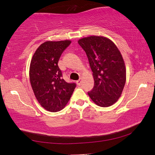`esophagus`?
Segmentation results:
<instances>
[{
  "instance_id": "obj_1",
  "label": "esophagus",
  "mask_w": 155,
  "mask_h": 155,
  "mask_svg": "<svg viewBox=\"0 0 155 155\" xmlns=\"http://www.w3.org/2000/svg\"><path fill=\"white\" fill-rule=\"evenodd\" d=\"M77 83L78 85H81V84H82V79H81V78H80V79H78L77 81Z\"/></svg>"
}]
</instances>
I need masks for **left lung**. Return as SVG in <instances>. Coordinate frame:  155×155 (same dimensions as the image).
<instances>
[{"label":"left lung","instance_id":"obj_1","mask_svg":"<svg viewBox=\"0 0 155 155\" xmlns=\"http://www.w3.org/2000/svg\"><path fill=\"white\" fill-rule=\"evenodd\" d=\"M78 43L87 54L93 72L94 85L89 96L100 107L112 105L121 96L126 83L121 53L112 41L104 37H87Z\"/></svg>","mask_w":155,"mask_h":155}]
</instances>
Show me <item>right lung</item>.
<instances>
[{
	"label": "right lung",
	"instance_id": "right-lung-1",
	"mask_svg": "<svg viewBox=\"0 0 155 155\" xmlns=\"http://www.w3.org/2000/svg\"><path fill=\"white\" fill-rule=\"evenodd\" d=\"M71 41H46L39 46L31 59L29 77L37 100L47 111L57 112L66 105L76 87L75 83H67L58 61Z\"/></svg>",
	"mask_w": 155,
	"mask_h": 155
}]
</instances>
